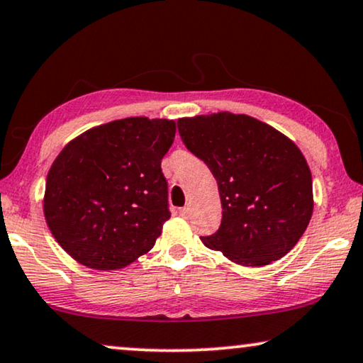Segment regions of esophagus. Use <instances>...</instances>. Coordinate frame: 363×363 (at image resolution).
Masks as SVG:
<instances>
[{
  "label": "esophagus",
  "mask_w": 363,
  "mask_h": 363,
  "mask_svg": "<svg viewBox=\"0 0 363 363\" xmlns=\"http://www.w3.org/2000/svg\"><path fill=\"white\" fill-rule=\"evenodd\" d=\"M190 211H191V208H190V206H185V208H180V209H178V213H180L183 218H186L188 214H190Z\"/></svg>",
  "instance_id": "esophagus-1"
}]
</instances>
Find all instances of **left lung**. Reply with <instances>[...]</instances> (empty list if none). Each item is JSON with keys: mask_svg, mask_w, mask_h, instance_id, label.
Returning a JSON list of instances; mask_svg holds the SVG:
<instances>
[{"mask_svg": "<svg viewBox=\"0 0 363 363\" xmlns=\"http://www.w3.org/2000/svg\"><path fill=\"white\" fill-rule=\"evenodd\" d=\"M177 124L186 149L218 182L223 219L203 244L242 267L286 255L314 208L311 170L298 145L247 114H199Z\"/></svg>", "mask_w": 363, "mask_h": 363, "instance_id": "1", "label": "left lung"}]
</instances>
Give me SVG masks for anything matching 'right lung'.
<instances>
[{
  "label": "right lung",
  "instance_id": "1",
  "mask_svg": "<svg viewBox=\"0 0 363 363\" xmlns=\"http://www.w3.org/2000/svg\"><path fill=\"white\" fill-rule=\"evenodd\" d=\"M175 130L173 119L125 118L88 129L60 150L42 208L73 260L119 270L154 247L170 219L160 162Z\"/></svg>",
  "mask_w": 363,
  "mask_h": 363
}]
</instances>
